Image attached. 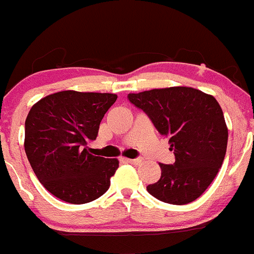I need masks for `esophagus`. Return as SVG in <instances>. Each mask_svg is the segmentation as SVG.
<instances>
[{
    "mask_svg": "<svg viewBox=\"0 0 254 254\" xmlns=\"http://www.w3.org/2000/svg\"><path fill=\"white\" fill-rule=\"evenodd\" d=\"M125 161H127V163L129 164H133V165H138V164L142 163L140 159H125Z\"/></svg>",
    "mask_w": 254,
    "mask_h": 254,
    "instance_id": "esophagus-1",
    "label": "esophagus"
}]
</instances>
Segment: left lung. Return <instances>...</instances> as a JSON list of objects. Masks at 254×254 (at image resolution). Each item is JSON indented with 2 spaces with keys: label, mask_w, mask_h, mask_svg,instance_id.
I'll return each instance as SVG.
<instances>
[{
  "label": "left lung",
  "mask_w": 254,
  "mask_h": 254,
  "mask_svg": "<svg viewBox=\"0 0 254 254\" xmlns=\"http://www.w3.org/2000/svg\"><path fill=\"white\" fill-rule=\"evenodd\" d=\"M156 129L169 138L174 164H159L161 177L146 187L156 199L182 205L204 193L223 165L227 126L213 95L190 87L151 89L128 94Z\"/></svg>",
  "instance_id": "1"
}]
</instances>
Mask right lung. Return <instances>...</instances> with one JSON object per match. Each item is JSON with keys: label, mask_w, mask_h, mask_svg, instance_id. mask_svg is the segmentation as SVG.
I'll list each match as a JSON object with an SVG mask.
<instances>
[{"label": "right lung", "mask_w": 254, "mask_h": 254, "mask_svg": "<svg viewBox=\"0 0 254 254\" xmlns=\"http://www.w3.org/2000/svg\"><path fill=\"white\" fill-rule=\"evenodd\" d=\"M116 99V94L64 90L31 106L25 154L41 185L59 199L84 204L109 190L119 160L93 155L88 144Z\"/></svg>", "instance_id": "right-lung-1"}]
</instances>
